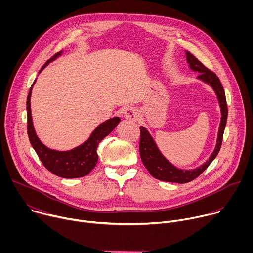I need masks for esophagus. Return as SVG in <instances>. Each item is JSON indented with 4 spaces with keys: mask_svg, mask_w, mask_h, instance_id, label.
<instances>
[{
    "mask_svg": "<svg viewBox=\"0 0 253 253\" xmlns=\"http://www.w3.org/2000/svg\"><path fill=\"white\" fill-rule=\"evenodd\" d=\"M123 116L125 119L128 120H136L139 116V112L135 107H126L123 112Z\"/></svg>",
    "mask_w": 253,
    "mask_h": 253,
    "instance_id": "34e87169",
    "label": "esophagus"
}]
</instances>
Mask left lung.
<instances>
[{
	"mask_svg": "<svg viewBox=\"0 0 253 253\" xmlns=\"http://www.w3.org/2000/svg\"><path fill=\"white\" fill-rule=\"evenodd\" d=\"M185 55H186V61L188 63L189 69L192 70L193 72H198L199 73V75L197 76V79L209 85L213 89L216 97H217L220 111H221V119H220L218 134H217V140H216V145L213 152L202 165L190 170L180 169L175 165H173L169 160H167L166 157L159 150L155 140L153 139L149 131L145 127L143 126L140 127L141 136H140L139 151H140L142 162L153 177L161 180V181H166V182L187 183L192 181L193 179H195L202 172H204L206 168L210 165V163L215 159V157L217 156L220 150L223 133H224V129L227 121L228 111H227L226 98H225L224 89L220 83V80L213 73V72H211L205 66H203L201 62H199L192 54L186 51Z\"/></svg>",
	"mask_w": 253,
	"mask_h": 253,
	"instance_id": "1",
	"label": "left lung"
}]
</instances>
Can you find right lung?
Returning <instances> with one entry per match:
<instances>
[{
    "instance_id": "1",
    "label": "right lung",
    "mask_w": 253,
    "mask_h": 253,
    "mask_svg": "<svg viewBox=\"0 0 253 253\" xmlns=\"http://www.w3.org/2000/svg\"><path fill=\"white\" fill-rule=\"evenodd\" d=\"M62 54L63 52L61 51L50 60H48L46 64L41 68L40 73L44 70V68H46L50 63L59 58ZM35 82L31 86L30 92L27 97V130L32 147L39 156L44 166L51 173L59 177L78 178L88 175L93 170L98 161V144L102 141V139H104L107 135H109L115 129V127L120 122V118L113 117L101 123L95 128V130L91 133L89 138L84 143L73 149L67 151L51 149L47 147L39 139L33 124V118L31 113V95Z\"/></svg>"
}]
</instances>
